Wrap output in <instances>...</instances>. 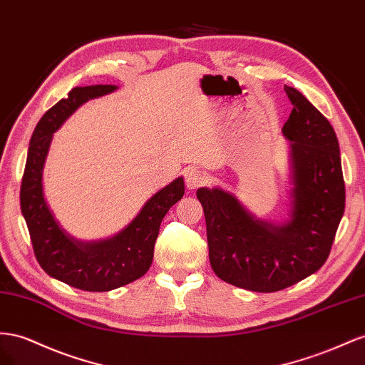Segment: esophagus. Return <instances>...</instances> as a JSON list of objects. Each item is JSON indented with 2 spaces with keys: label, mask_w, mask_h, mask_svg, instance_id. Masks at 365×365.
<instances>
[{
  "label": "esophagus",
  "mask_w": 365,
  "mask_h": 365,
  "mask_svg": "<svg viewBox=\"0 0 365 365\" xmlns=\"http://www.w3.org/2000/svg\"><path fill=\"white\" fill-rule=\"evenodd\" d=\"M206 179L205 175L195 168H191L186 171V175H185V183H186V188H188L190 191H195L197 188H200L202 185H205Z\"/></svg>",
  "instance_id": "34e87169"
}]
</instances>
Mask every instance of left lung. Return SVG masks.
Segmentation results:
<instances>
[{
    "mask_svg": "<svg viewBox=\"0 0 365 365\" xmlns=\"http://www.w3.org/2000/svg\"><path fill=\"white\" fill-rule=\"evenodd\" d=\"M284 91L292 102L281 130L289 140L286 220L257 217L220 186L197 190L215 275L263 294L292 286L326 263L346 206L335 130L297 88Z\"/></svg>",
    "mask_w": 365,
    "mask_h": 365,
    "instance_id": "left-lung-1",
    "label": "left lung"
}]
</instances>
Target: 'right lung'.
<instances>
[{
  "mask_svg": "<svg viewBox=\"0 0 365 365\" xmlns=\"http://www.w3.org/2000/svg\"><path fill=\"white\" fill-rule=\"evenodd\" d=\"M118 86L75 87L51 107L32 134L21 183V212L27 223L38 263L62 283L87 292H108L148 272L159 227L170 207L185 194L183 177L155 192L122 231L102 240H79L59 225L44 195V166L53 134L90 99L116 91Z\"/></svg>",
  "mask_w": 365,
  "mask_h": 365,
  "instance_id": "1",
  "label": "right lung"
}]
</instances>
